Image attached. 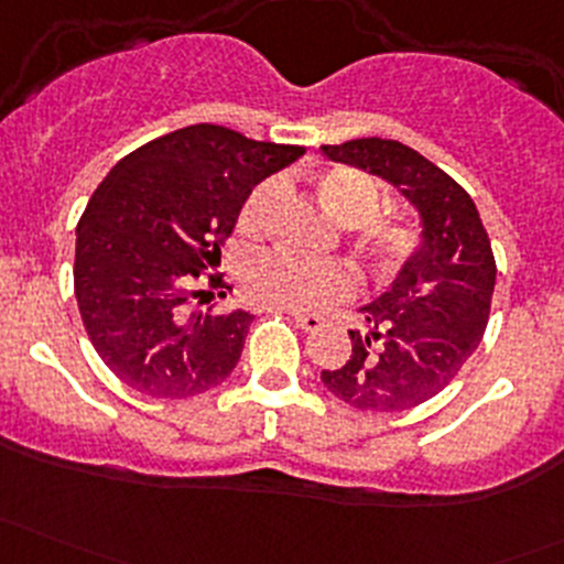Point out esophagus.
I'll use <instances>...</instances> for the list:
<instances>
[{
	"instance_id": "esophagus-1",
	"label": "esophagus",
	"mask_w": 564,
	"mask_h": 564,
	"mask_svg": "<svg viewBox=\"0 0 564 564\" xmlns=\"http://www.w3.org/2000/svg\"><path fill=\"white\" fill-rule=\"evenodd\" d=\"M292 316L294 322H297V327L305 329V333H316V329L324 324V318L316 314H297V311H292Z\"/></svg>"
}]
</instances>
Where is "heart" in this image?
Returning <instances> with one entry per match:
<instances>
[{
  "instance_id": "heart-1",
  "label": "heart",
  "mask_w": 564,
  "mask_h": 564,
  "mask_svg": "<svg viewBox=\"0 0 564 564\" xmlns=\"http://www.w3.org/2000/svg\"><path fill=\"white\" fill-rule=\"evenodd\" d=\"M316 193L322 207L344 226H362L360 246L373 270L392 272L420 250V231L409 220H373L382 207L379 187L368 174L333 166L318 174ZM275 196V182H261L240 209V229L256 235L264 209ZM242 283L250 300L270 308L324 311L355 294L357 278L340 261H308L286 250H264L248 259Z\"/></svg>"
}]
</instances>
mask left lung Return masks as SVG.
<instances>
[{"label": "left lung", "mask_w": 564, "mask_h": 564, "mask_svg": "<svg viewBox=\"0 0 564 564\" xmlns=\"http://www.w3.org/2000/svg\"><path fill=\"white\" fill-rule=\"evenodd\" d=\"M322 152L388 180L420 213L423 246L362 308L346 366L322 371L324 388L360 412H406L445 390L482 340L497 283L491 240L469 193L412 147L351 139Z\"/></svg>", "instance_id": "1"}]
</instances>
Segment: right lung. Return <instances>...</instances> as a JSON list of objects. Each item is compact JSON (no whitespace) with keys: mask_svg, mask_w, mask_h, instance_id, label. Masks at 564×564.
<instances>
[{"mask_svg":"<svg viewBox=\"0 0 564 564\" xmlns=\"http://www.w3.org/2000/svg\"><path fill=\"white\" fill-rule=\"evenodd\" d=\"M305 147L191 124L124 155L89 198L76 235L84 329L108 371L152 398L218 388L246 346L253 314L215 311L231 289L220 246L264 176Z\"/></svg>","mask_w":564,"mask_h":564,"instance_id":"right-lung-1","label":"right lung"}]
</instances>
